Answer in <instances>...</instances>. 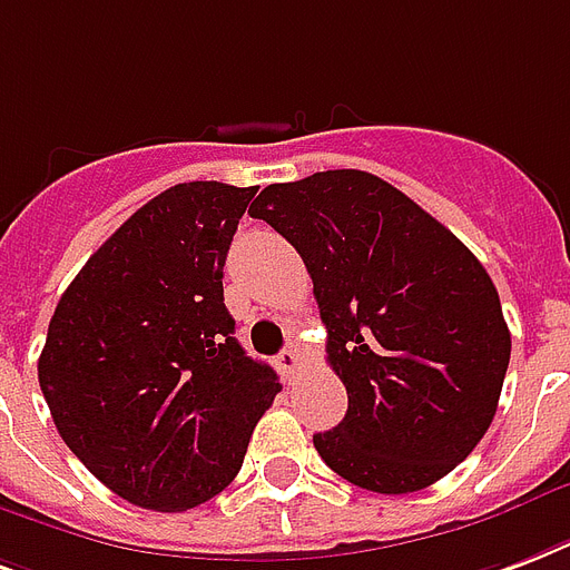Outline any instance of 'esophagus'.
<instances>
[{"label":"esophagus","instance_id":"obj_1","mask_svg":"<svg viewBox=\"0 0 570 570\" xmlns=\"http://www.w3.org/2000/svg\"><path fill=\"white\" fill-rule=\"evenodd\" d=\"M277 367H281L286 380H293L295 373L302 371V355L295 353V350H284V353L277 355Z\"/></svg>","mask_w":570,"mask_h":570}]
</instances>
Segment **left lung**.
Instances as JSON below:
<instances>
[{
	"label": "left lung",
	"instance_id": "obj_1",
	"mask_svg": "<svg viewBox=\"0 0 570 570\" xmlns=\"http://www.w3.org/2000/svg\"><path fill=\"white\" fill-rule=\"evenodd\" d=\"M314 281L328 364L350 410L320 458L373 493H415L469 458L511 358L499 293L475 254L362 169L268 185L250 206Z\"/></svg>",
	"mask_w": 570,
	"mask_h": 570
}]
</instances>
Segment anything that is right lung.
<instances>
[{
	"mask_svg": "<svg viewBox=\"0 0 570 570\" xmlns=\"http://www.w3.org/2000/svg\"><path fill=\"white\" fill-rule=\"evenodd\" d=\"M256 188L185 181L104 242L65 289L38 382L65 445L151 511H188L238 475L277 373L233 337L224 263Z\"/></svg>",
	"mask_w": 570,
	"mask_h": 570,
	"instance_id": "right-lung-1",
	"label": "right lung"
}]
</instances>
